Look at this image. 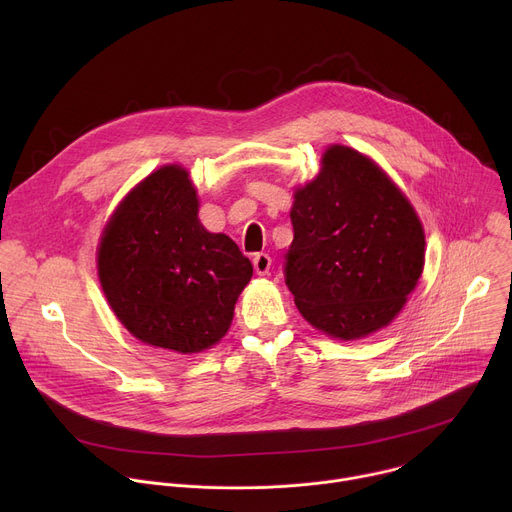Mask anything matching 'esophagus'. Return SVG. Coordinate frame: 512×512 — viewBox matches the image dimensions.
Here are the masks:
<instances>
[{"instance_id":"34e87169","label":"esophagus","mask_w":512,"mask_h":512,"mask_svg":"<svg viewBox=\"0 0 512 512\" xmlns=\"http://www.w3.org/2000/svg\"><path fill=\"white\" fill-rule=\"evenodd\" d=\"M253 267H255L257 275H267L269 267H271V257L267 253H257L253 257Z\"/></svg>"}]
</instances>
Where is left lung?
Here are the masks:
<instances>
[{
  "mask_svg": "<svg viewBox=\"0 0 512 512\" xmlns=\"http://www.w3.org/2000/svg\"><path fill=\"white\" fill-rule=\"evenodd\" d=\"M289 216L285 283L314 328L358 340L403 310L423 271L425 235L407 196L371 158L330 145Z\"/></svg>",
  "mask_w": 512,
  "mask_h": 512,
  "instance_id": "8db88e82",
  "label": "left lung"
}]
</instances>
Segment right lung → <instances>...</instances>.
Here are the masks:
<instances>
[{
	"mask_svg": "<svg viewBox=\"0 0 512 512\" xmlns=\"http://www.w3.org/2000/svg\"><path fill=\"white\" fill-rule=\"evenodd\" d=\"M99 281L117 320L141 342L180 354L221 340L251 261L198 221V196L182 166H162L117 206L101 235Z\"/></svg>",
	"mask_w": 512,
	"mask_h": 512,
	"instance_id": "right-lung-1",
	"label": "right lung"
}]
</instances>
